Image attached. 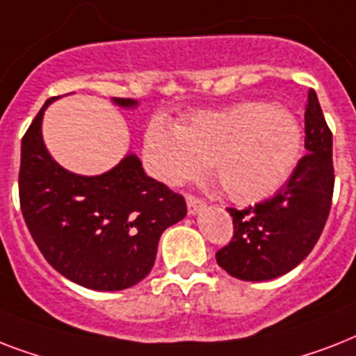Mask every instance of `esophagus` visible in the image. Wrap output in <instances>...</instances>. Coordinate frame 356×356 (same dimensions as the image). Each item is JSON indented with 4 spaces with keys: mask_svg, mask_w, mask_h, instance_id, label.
<instances>
[{
    "mask_svg": "<svg viewBox=\"0 0 356 356\" xmlns=\"http://www.w3.org/2000/svg\"><path fill=\"white\" fill-rule=\"evenodd\" d=\"M186 207H188V214L194 216V214H197V212L205 209V201L195 197V195H186Z\"/></svg>",
    "mask_w": 356,
    "mask_h": 356,
    "instance_id": "esophagus-1",
    "label": "esophagus"
}]
</instances>
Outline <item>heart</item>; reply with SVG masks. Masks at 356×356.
Listing matches in <instances>:
<instances>
[{
  "label": "heart",
  "instance_id": "b5f03b06",
  "mask_svg": "<svg viewBox=\"0 0 356 356\" xmlns=\"http://www.w3.org/2000/svg\"><path fill=\"white\" fill-rule=\"evenodd\" d=\"M303 149V127L286 107L243 102L173 125L155 118L144 136L145 166L159 181L181 186L211 164L225 194L240 205L268 200L286 183Z\"/></svg>",
  "mask_w": 356,
  "mask_h": 356
}]
</instances>
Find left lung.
<instances>
[{
    "label": "left lung",
    "instance_id": "8db88e82",
    "mask_svg": "<svg viewBox=\"0 0 356 356\" xmlns=\"http://www.w3.org/2000/svg\"><path fill=\"white\" fill-rule=\"evenodd\" d=\"M307 155L273 197L243 211L229 209L233 240L216 253L218 266L240 281H270L293 270L318 242L331 211L332 133L314 90L305 111Z\"/></svg>",
    "mask_w": 356,
    "mask_h": 356
}]
</instances>
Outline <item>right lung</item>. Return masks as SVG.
Wrapping results in <instances>:
<instances>
[{"mask_svg":"<svg viewBox=\"0 0 356 356\" xmlns=\"http://www.w3.org/2000/svg\"><path fill=\"white\" fill-rule=\"evenodd\" d=\"M55 99L44 103L22 138L19 207L27 229L44 259L70 281L103 292L134 286L155 264L161 234L186 216L184 197L147 177L133 153L90 177L53 161L42 118Z\"/></svg>","mask_w":356,"mask_h":356,"instance_id":"right-lung-1","label":"right lung"}]
</instances>
